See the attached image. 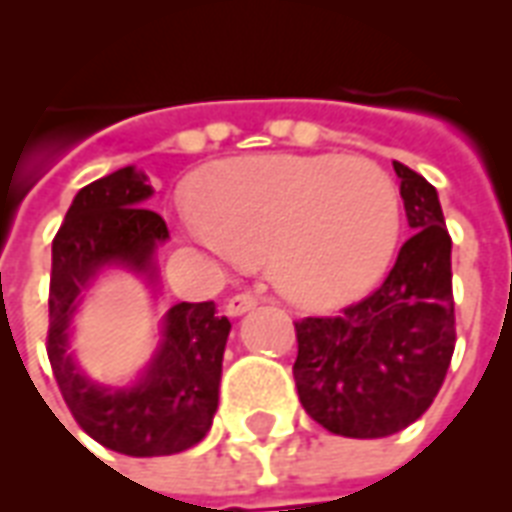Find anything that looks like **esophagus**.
Returning <instances> with one entry per match:
<instances>
[{"instance_id": "esophagus-1", "label": "esophagus", "mask_w": 512, "mask_h": 512, "mask_svg": "<svg viewBox=\"0 0 512 512\" xmlns=\"http://www.w3.org/2000/svg\"><path fill=\"white\" fill-rule=\"evenodd\" d=\"M259 305V297L251 294V291H240V294H234V297L226 299V313L229 315H242L253 310V307Z\"/></svg>"}]
</instances>
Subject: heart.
<instances>
[{"label": "heart", "instance_id": "b5f03b06", "mask_svg": "<svg viewBox=\"0 0 512 512\" xmlns=\"http://www.w3.org/2000/svg\"><path fill=\"white\" fill-rule=\"evenodd\" d=\"M202 240L234 261L272 259L280 294L310 310L364 297L399 240L394 180L359 156H248L191 194Z\"/></svg>", "mask_w": 512, "mask_h": 512}]
</instances>
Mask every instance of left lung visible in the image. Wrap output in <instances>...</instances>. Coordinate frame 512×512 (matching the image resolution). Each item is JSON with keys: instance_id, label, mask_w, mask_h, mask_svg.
<instances>
[{"instance_id": "8db88e82", "label": "left lung", "mask_w": 512, "mask_h": 512, "mask_svg": "<svg viewBox=\"0 0 512 512\" xmlns=\"http://www.w3.org/2000/svg\"><path fill=\"white\" fill-rule=\"evenodd\" d=\"M410 240L370 297L294 324V380L307 416L343 437H388L424 416L456 345L451 234L426 178L394 161Z\"/></svg>"}]
</instances>
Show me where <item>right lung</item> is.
<instances>
[{
    "instance_id": "right-lung-1",
    "label": "right lung",
    "mask_w": 512,
    "mask_h": 512,
    "mask_svg": "<svg viewBox=\"0 0 512 512\" xmlns=\"http://www.w3.org/2000/svg\"><path fill=\"white\" fill-rule=\"evenodd\" d=\"M148 175L134 167L88 183L72 199L53 237L48 294V359L80 429L126 456H172L197 445L218 410L229 318L215 302H180L161 321V343L132 386L86 378L69 353V324L80 291L105 267L153 278L156 248L169 237L164 218L145 210Z\"/></svg>"
}]
</instances>
